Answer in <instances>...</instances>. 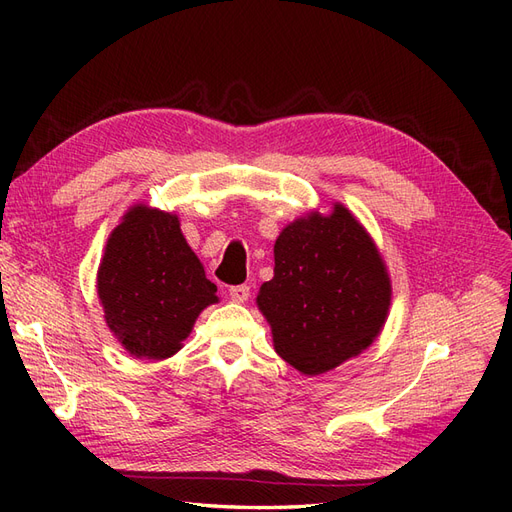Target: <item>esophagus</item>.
Segmentation results:
<instances>
[{
    "mask_svg": "<svg viewBox=\"0 0 512 512\" xmlns=\"http://www.w3.org/2000/svg\"><path fill=\"white\" fill-rule=\"evenodd\" d=\"M228 294H230V299L235 301V303H245L247 299H250V286H247V284L232 286V288L228 290Z\"/></svg>",
    "mask_w": 512,
    "mask_h": 512,
    "instance_id": "esophagus-1",
    "label": "esophagus"
}]
</instances>
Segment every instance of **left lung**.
Returning <instances> with one entry per match:
<instances>
[{
  "mask_svg": "<svg viewBox=\"0 0 512 512\" xmlns=\"http://www.w3.org/2000/svg\"><path fill=\"white\" fill-rule=\"evenodd\" d=\"M273 254V280L260 286L256 303L286 363L318 376L371 346L389 314L391 277L344 205L288 224Z\"/></svg>",
  "mask_w": 512,
  "mask_h": 512,
  "instance_id": "obj_1",
  "label": "left lung"
}]
</instances>
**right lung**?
Wrapping results in <instances>:
<instances>
[{"label": "right lung", "mask_w": 512, "mask_h": 512, "mask_svg": "<svg viewBox=\"0 0 512 512\" xmlns=\"http://www.w3.org/2000/svg\"><path fill=\"white\" fill-rule=\"evenodd\" d=\"M215 284L175 213L134 205L106 241L98 297L108 329L136 359H168L198 314L218 303Z\"/></svg>", "instance_id": "right-lung-1"}]
</instances>
